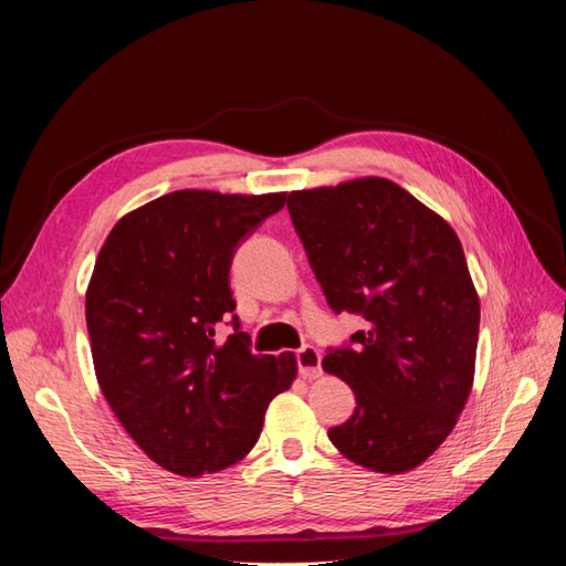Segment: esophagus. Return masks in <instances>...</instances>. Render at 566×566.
<instances>
[{
	"label": "esophagus",
	"instance_id": "obj_1",
	"mask_svg": "<svg viewBox=\"0 0 566 566\" xmlns=\"http://www.w3.org/2000/svg\"><path fill=\"white\" fill-rule=\"evenodd\" d=\"M295 358H297V368H300L302 378H306V380L321 378V354L316 347L304 345L302 349L295 352Z\"/></svg>",
	"mask_w": 566,
	"mask_h": 566
}]
</instances>
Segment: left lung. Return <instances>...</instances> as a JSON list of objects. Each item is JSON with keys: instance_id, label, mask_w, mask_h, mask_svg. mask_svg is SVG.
Segmentation results:
<instances>
[{"instance_id": "obj_1", "label": "left lung", "mask_w": 566, "mask_h": 566, "mask_svg": "<svg viewBox=\"0 0 566 566\" xmlns=\"http://www.w3.org/2000/svg\"><path fill=\"white\" fill-rule=\"evenodd\" d=\"M287 210L331 310L366 321L321 364L356 397L328 437L373 472L413 470L451 434L474 380L479 297L458 235L380 177L293 191Z\"/></svg>"}]
</instances>
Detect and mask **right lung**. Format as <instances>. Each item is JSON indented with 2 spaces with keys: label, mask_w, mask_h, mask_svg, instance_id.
I'll list each match as a JSON object with an SVG mask.
<instances>
[{
  "label": "right lung",
  "mask_w": 566,
  "mask_h": 566,
  "mask_svg": "<svg viewBox=\"0 0 566 566\" xmlns=\"http://www.w3.org/2000/svg\"><path fill=\"white\" fill-rule=\"evenodd\" d=\"M285 193L175 191L125 214L87 287L101 391L160 468L198 476L245 458L269 401L293 385L295 354H254L233 314V254ZM233 315L234 333L213 339Z\"/></svg>",
  "instance_id": "add662e5"
}]
</instances>
